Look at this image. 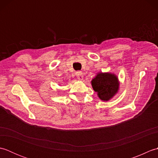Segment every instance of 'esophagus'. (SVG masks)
Listing matches in <instances>:
<instances>
[{
	"label": "esophagus",
	"mask_w": 158,
	"mask_h": 158,
	"mask_svg": "<svg viewBox=\"0 0 158 158\" xmlns=\"http://www.w3.org/2000/svg\"><path fill=\"white\" fill-rule=\"evenodd\" d=\"M76 76L77 77V79L79 80H83V74L81 71L76 72Z\"/></svg>",
	"instance_id": "1"
}]
</instances>
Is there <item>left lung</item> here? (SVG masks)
<instances>
[{"label": "left lung", "mask_w": 158, "mask_h": 158, "mask_svg": "<svg viewBox=\"0 0 158 158\" xmlns=\"http://www.w3.org/2000/svg\"><path fill=\"white\" fill-rule=\"evenodd\" d=\"M93 89L97 92L98 98L102 101H109L118 92L119 81L115 74L110 73H97L92 81Z\"/></svg>", "instance_id": "1"}]
</instances>
